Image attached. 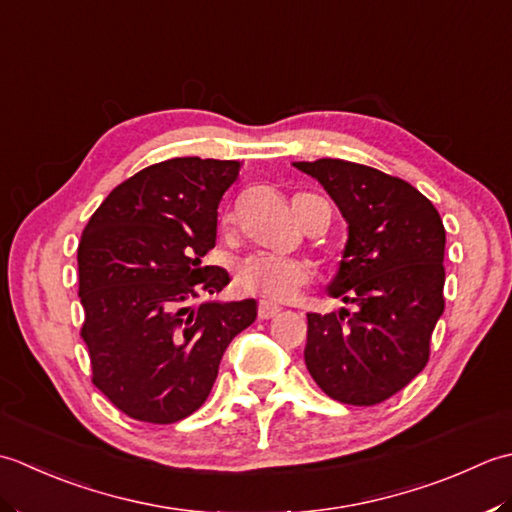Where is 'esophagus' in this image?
<instances>
[{
  "label": "esophagus",
  "mask_w": 512,
  "mask_h": 512,
  "mask_svg": "<svg viewBox=\"0 0 512 512\" xmlns=\"http://www.w3.org/2000/svg\"><path fill=\"white\" fill-rule=\"evenodd\" d=\"M278 314H280V307L274 305V302H269V300L258 302V318L260 320H269V318H274Z\"/></svg>",
  "instance_id": "esophagus-1"
}]
</instances>
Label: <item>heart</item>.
Listing matches in <instances>:
<instances>
[{
  "label": "heart",
  "mask_w": 512,
  "mask_h": 512,
  "mask_svg": "<svg viewBox=\"0 0 512 512\" xmlns=\"http://www.w3.org/2000/svg\"><path fill=\"white\" fill-rule=\"evenodd\" d=\"M232 214L227 216V221ZM311 280V269L298 258L252 254L236 265L234 283L243 294L267 300H287Z\"/></svg>",
  "instance_id": "b5f03b06"
}]
</instances>
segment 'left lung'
<instances>
[{"instance_id":"8db88e82","label":"left lung","mask_w":512,"mask_h":512,"mask_svg":"<svg viewBox=\"0 0 512 512\" xmlns=\"http://www.w3.org/2000/svg\"><path fill=\"white\" fill-rule=\"evenodd\" d=\"M294 165L318 179L349 223L329 294L356 307L307 314L305 364L329 398L380 404L429 362L431 333L444 311L442 218L411 183L369 165Z\"/></svg>"}]
</instances>
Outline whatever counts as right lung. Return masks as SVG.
I'll return each mask as SVG.
<instances>
[{
  "label": "right lung",
  "mask_w": 512,
  "mask_h": 512,
  "mask_svg": "<svg viewBox=\"0 0 512 512\" xmlns=\"http://www.w3.org/2000/svg\"><path fill=\"white\" fill-rule=\"evenodd\" d=\"M241 163L183 156L114 187L83 229L81 338L92 384L132 420L174 424L201 409L225 349L256 320V300L196 302L227 283L203 265Z\"/></svg>",
  "instance_id": "right-lung-1"
}]
</instances>
